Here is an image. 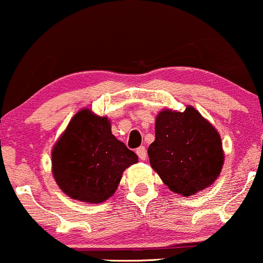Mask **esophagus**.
I'll use <instances>...</instances> for the list:
<instances>
[{
  "mask_svg": "<svg viewBox=\"0 0 263 263\" xmlns=\"http://www.w3.org/2000/svg\"><path fill=\"white\" fill-rule=\"evenodd\" d=\"M137 154H138L139 159H140V160H145L147 157V153H146V149H145V146L138 147Z\"/></svg>",
  "mask_w": 263,
  "mask_h": 263,
  "instance_id": "esophagus-1",
  "label": "esophagus"
}]
</instances>
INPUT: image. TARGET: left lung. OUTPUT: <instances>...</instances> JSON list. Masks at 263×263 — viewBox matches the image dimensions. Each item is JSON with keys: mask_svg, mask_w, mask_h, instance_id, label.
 I'll return each mask as SVG.
<instances>
[{"mask_svg": "<svg viewBox=\"0 0 263 263\" xmlns=\"http://www.w3.org/2000/svg\"><path fill=\"white\" fill-rule=\"evenodd\" d=\"M147 154L151 167L166 186L184 197L213 184L224 163L220 135L192 107L159 113L155 141Z\"/></svg>", "mask_w": 263, "mask_h": 263, "instance_id": "1", "label": "left lung"}]
</instances>
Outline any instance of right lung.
<instances>
[{"label":"right lung","instance_id":"1","mask_svg":"<svg viewBox=\"0 0 263 263\" xmlns=\"http://www.w3.org/2000/svg\"><path fill=\"white\" fill-rule=\"evenodd\" d=\"M138 162L110 132L106 117L88 109L75 114L51 154L52 175L71 198L101 203L116 192L126 167Z\"/></svg>","mask_w":263,"mask_h":263}]
</instances>
